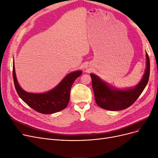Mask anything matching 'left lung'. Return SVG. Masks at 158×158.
<instances>
[{"instance_id":"1","label":"left lung","mask_w":158,"mask_h":158,"mask_svg":"<svg viewBox=\"0 0 158 158\" xmlns=\"http://www.w3.org/2000/svg\"><path fill=\"white\" fill-rule=\"evenodd\" d=\"M146 63L144 74L140 82L135 87L118 89L109 85L99 76L91 73L92 88L98 106L109 111H119L130 107L146 88L150 76V59L146 53Z\"/></svg>"}]
</instances>
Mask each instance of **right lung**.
I'll return each mask as SVG.
<instances>
[{
  "mask_svg": "<svg viewBox=\"0 0 158 158\" xmlns=\"http://www.w3.org/2000/svg\"><path fill=\"white\" fill-rule=\"evenodd\" d=\"M82 74V71L81 70L72 72L56 86L48 92L41 94L30 93L23 90L18 84L13 60V79L18 95L30 107L43 114L55 113L67 107L72 85L75 80Z\"/></svg>",
  "mask_w": 158,
  "mask_h": 158,
  "instance_id": "add662e5",
  "label": "right lung"
}]
</instances>
